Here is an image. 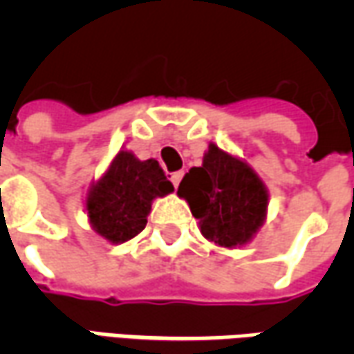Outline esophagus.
Segmentation results:
<instances>
[{
    "label": "esophagus",
    "mask_w": 354,
    "mask_h": 354,
    "mask_svg": "<svg viewBox=\"0 0 354 354\" xmlns=\"http://www.w3.org/2000/svg\"><path fill=\"white\" fill-rule=\"evenodd\" d=\"M182 178H184V172H182V170H178V172H172V174H170V182L174 184V187H178L180 182H182Z\"/></svg>",
    "instance_id": "obj_1"
}]
</instances>
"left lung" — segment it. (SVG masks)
<instances>
[{
	"mask_svg": "<svg viewBox=\"0 0 354 354\" xmlns=\"http://www.w3.org/2000/svg\"><path fill=\"white\" fill-rule=\"evenodd\" d=\"M178 195L189 203L201 233L220 246L245 245L266 218L267 192L245 162L212 144L203 167H193Z\"/></svg>",
	"mask_w": 354,
	"mask_h": 354,
	"instance_id": "obj_1",
	"label": "left lung"
}]
</instances>
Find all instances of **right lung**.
I'll use <instances>...</instances> for the list:
<instances>
[{
	"label": "right lung",
	"mask_w": 354,
	"mask_h": 354,
	"mask_svg": "<svg viewBox=\"0 0 354 354\" xmlns=\"http://www.w3.org/2000/svg\"><path fill=\"white\" fill-rule=\"evenodd\" d=\"M174 189L155 159L138 161L121 151L108 172L94 185L87 199V210L94 231L109 243H124L146 227L147 214L155 197Z\"/></svg>",
	"instance_id": "obj_1"
}]
</instances>
